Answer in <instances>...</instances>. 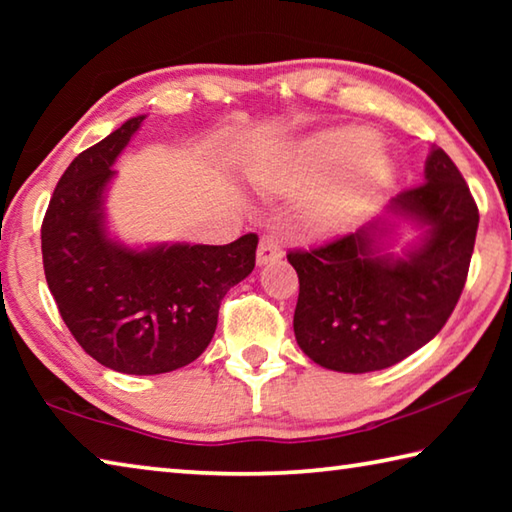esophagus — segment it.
I'll return each instance as SVG.
<instances>
[{"instance_id":"1","label":"esophagus","mask_w":512,"mask_h":512,"mask_svg":"<svg viewBox=\"0 0 512 512\" xmlns=\"http://www.w3.org/2000/svg\"><path fill=\"white\" fill-rule=\"evenodd\" d=\"M280 257H282L280 241L273 237H262V241H259V248H257V264L266 266L268 262H275V259H280Z\"/></svg>"}]
</instances>
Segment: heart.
Segmentation results:
<instances>
[{
  "label": "heart",
  "instance_id": "b5f03b06",
  "mask_svg": "<svg viewBox=\"0 0 512 512\" xmlns=\"http://www.w3.org/2000/svg\"><path fill=\"white\" fill-rule=\"evenodd\" d=\"M370 144L372 135L366 128H336L302 149L296 171L300 185L336 178L316 207L320 221H348L368 210L393 178V162L381 151H368Z\"/></svg>",
  "mask_w": 512,
  "mask_h": 512
}]
</instances>
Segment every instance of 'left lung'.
<instances>
[{
  "mask_svg": "<svg viewBox=\"0 0 512 512\" xmlns=\"http://www.w3.org/2000/svg\"><path fill=\"white\" fill-rule=\"evenodd\" d=\"M479 210L449 155L431 146L424 183L334 241L291 250L300 296L293 332L327 370L391 368L436 336L452 316L470 268ZM404 229L416 232L402 242ZM403 250L394 253V246Z\"/></svg>",
  "mask_w": 512,
  "mask_h": 512,
  "instance_id": "8db88e82",
  "label": "left lung"
}]
</instances>
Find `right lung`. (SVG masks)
<instances>
[{
  "label": "right lung",
  "instance_id": "right-lung-1",
  "mask_svg": "<svg viewBox=\"0 0 512 512\" xmlns=\"http://www.w3.org/2000/svg\"><path fill=\"white\" fill-rule=\"evenodd\" d=\"M146 115L126 119L58 180L42 221V264L81 348L124 375L187 366L210 345L225 293L253 273L257 235L228 246H128L108 221L121 151Z\"/></svg>",
  "mask_w": 512,
  "mask_h": 512
}]
</instances>
